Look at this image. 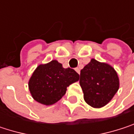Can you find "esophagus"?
<instances>
[{
  "label": "esophagus",
  "mask_w": 134,
  "mask_h": 134,
  "mask_svg": "<svg viewBox=\"0 0 134 134\" xmlns=\"http://www.w3.org/2000/svg\"><path fill=\"white\" fill-rule=\"evenodd\" d=\"M75 70H76V72H77V74H80V69H79L78 67L75 68Z\"/></svg>",
  "instance_id": "1"
}]
</instances>
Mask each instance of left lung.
Returning <instances> with one entry per match:
<instances>
[{
    "mask_svg": "<svg viewBox=\"0 0 134 134\" xmlns=\"http://www.w3.org/2000/svg\"><path fill=\"white\" fill-rule=\"evenodd\" d=\"M79 82L85 101L93 108L107 105L120 88V80L115 69L94 59L81 70Z\"/></svg>",
    "mask_w": 134,
    "mask_h": 134,
    "instance_id": "left-lung-1",
    "label": "left lung"
}]
</instances>
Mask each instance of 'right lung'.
<instances>
[{
  "label": "right lung",
  "mask_w": 134,
  "mask_h": 134,
  "mask_svg": "<svg viewBox=\"0 0 134 134\" xmlns=\"http://www.w3.org/2000/svg\"><path fill=\"white\" fill-rule=\"evenodd\" d=\"M79 74L73 69L64 68L57 60L40 64L29 81L32 97L45 105L57 102L66 93L67 88L79 80Z\"/></svg>",
  "instance_id": "obj_1"
}]
</instances>
